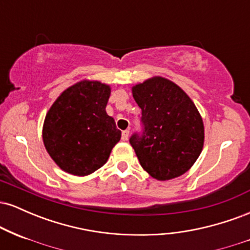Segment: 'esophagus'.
Masks as SVG:
<instances>
[{
	"label": "esophagus",
	"instance_id": "1",
	"mask_svg": "<svg viewBox=\"0 0 250 250\" xmlns=\"http://www.w3.org/2000/svg\"><path fill=\"white\" fill-rule=\"evenodd\" d=\"M128 137H129V130H128V129H127V130H123L122 131V136H121L122 141H127Z\"/></svg>",
	"mask_w": 250,
	"mask_h": 250
}]
</instances>
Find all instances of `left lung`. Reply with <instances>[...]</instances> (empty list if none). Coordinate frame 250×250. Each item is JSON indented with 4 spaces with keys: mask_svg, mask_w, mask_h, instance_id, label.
I'll use <instances>...</instances> for the list:
<instances>
[{
    "mask_svg": "<svg viewBox=\"0 0 250 250\" xmlns=\"http://www.w3.org/2000/svg\"><path fill=\"white\" fill-rule=\"evenodd\" d=\"M142 110V136L130 137L140 165L154 179L168 181L193 167L205 143V125L196 105L176 83L153 76L131 87Z\"/></svg>",
    "mask_w": 250,
    "mask_h": 250,
    "instance_id": "left-lung-1",
    "label": "left lung"
}]
</instances>
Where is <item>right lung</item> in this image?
Listing matches in <instances>:
<instances>
[{
	"label": "right lung",
	"instance_id": "add662e5",
	"mask_svg": "<svg viewBox=\"0 0 250 250\" xmlns=\"http://www.w3.org/2000/svg\"><path fill=\"white\" fill-rule=\"evenodd\" d=\"M109 84L82 80L63 90L45 115L42 139L53 161L65 173L87 176L101 168L121 139L105 111Z\"/></svg>",
	"mask_w": 250,
	"mask_h": 250
}]
</instances>
